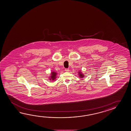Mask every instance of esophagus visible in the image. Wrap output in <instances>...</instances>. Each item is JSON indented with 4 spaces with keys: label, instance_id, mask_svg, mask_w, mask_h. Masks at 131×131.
<instances>
[{
    "label": "esophagus",
    "instance_id": "1",
    "mask_svg": "<svg viewBox=\"0 0 131 131\" xmlns=\"http://www.w3.org/2000/svg\"><path fill=\"white\" fill-rule=\"evenodd\" d=\"M69 68H67V69H65V71H66V72H69Z\"/></svg>",
    "mask_w": 131,
    "mask_h": 131
}]
</instances>
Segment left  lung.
<instances>
[{
    "label": "left lung",
    "instance_id": "left-lung-1",
    "mask_svg": "<svg viewBox=\"0 0 131 131\" xmlns=\"http://www.w3.org/2000/svg\"><path fill=\"white\" fill-rule=\"evenodd\" d=\"M78 75H79V77L80 78H83L84 77V74L83 73H82V72L81 71H78Z\"/></svg>",
    "mask_w": 131,
    "mask_h": 131
}]
</instances>
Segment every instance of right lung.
<instances>
[{
    "mask_svg": "<svg viewBox=\"0 0 131 131\" xmlns=\"http://www.w3.org/2000/svg\"><path fill=\"white\" fill-rule=\"evenodd\" d=\"M58 73L56 71H52L50 73V75L49 77V80L50 81H56L57 78V75Z\"/></svg>",
    "mask_w": 131,
    "mask_h": 131,
    "instance_id": "right-lung-1",
    "label": "right lung"
}]
</instances>
